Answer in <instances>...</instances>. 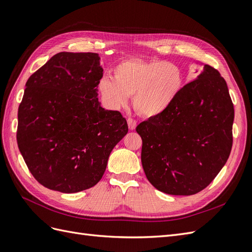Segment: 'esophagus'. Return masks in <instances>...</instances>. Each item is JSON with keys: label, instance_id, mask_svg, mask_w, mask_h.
I'll return each mask as SVG.
<instances>
[{"label": "esophagus", "instance_id": "obj_1", "mask_svg": "<svg viewBox=\"0 0 252 252\" xmlns=\"http://www.w3.org/2000/svg\"><path fill=\"white\" fill-rule=\"evenodd\" d=\"M126 121H127L128 128L131 129V131H133V129H135V128H136V126H137V121H136V119H134V118H132V117H128V118L126 119Z\"/></svg>", "mask_w": 252, "mask_h": 252}]
</instances>
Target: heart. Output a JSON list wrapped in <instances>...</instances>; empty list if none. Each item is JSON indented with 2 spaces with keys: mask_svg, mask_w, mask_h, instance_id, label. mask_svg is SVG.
Segmentation results:
<instances>
[{
  "mask_svg": "<svg viewBox=\"0 0 252 252\" xmlns=\"http://www.w3.org/2000/svg\"><path fill=\"white\" fill-rule=\"evenodd\" d=\"M178 64L158 60L128 59L113 69V78L103 76L98 90L112 109H120L134 94V107L141 115L154 117L166 111L183 87Z\"/></svg>",
  "mask_w": 252,
  "mask_h": 252,
  "instance_id": "obj_1",
  "label": "heart"
}]
</instances>
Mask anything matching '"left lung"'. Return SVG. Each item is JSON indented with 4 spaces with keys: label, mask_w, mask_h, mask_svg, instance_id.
<instances>
[{
    "label": "left lung",
    "mask_w": 252,
    "mask_h": 252,
    "mask_svg": "<svg viewBox=\"0 0 252 252\" xmlns=\"http://www.w3.org/2000/svg\"><path fill=\"white\" fill-rule=\"evenodd\" d=\"M233 118L225 79L205 64L166 111L136 127L142 139V167L151 184L175 196L204 189L230 155Z\"/></svg>",
    "instance_id": "1"
}]
</instances>
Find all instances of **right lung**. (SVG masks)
<instances>
[{
    "label": "right lung",
    "mask_w": 252,
    "mask_h": 252,
    "mask_svg": "<svg viewBox=\"0 0 252 252\" xmlns=\"http://www.w3.org/2000/svg\"><path fill=\"white\" fill-rule=\"evenodd\" d=\"M102 71L97 53L60 52L27 80L17 141L30 173L47 189L72 193L92 188L127 133L121 113L98 102Z\"/></svg>",
    "instance_id": "add662e5"
}]
</instances>
